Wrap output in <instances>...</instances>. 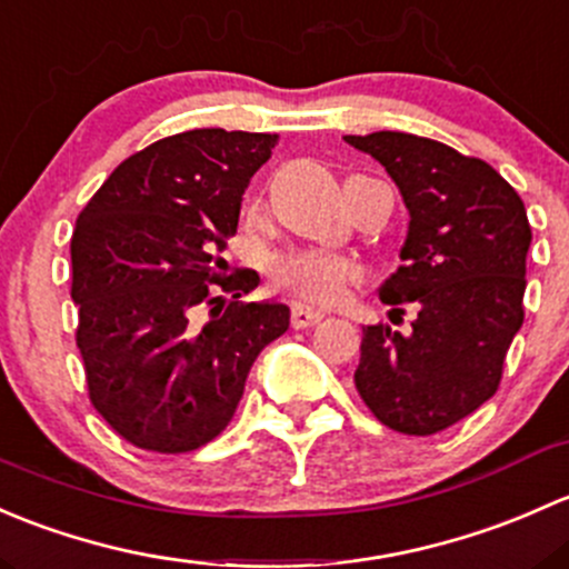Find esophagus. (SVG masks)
<instances>
[{
  "label": "esophagus",
  "mask_w": 569,
  "mask_h": 569,
  "mask_svg": "<svg viewBox=\"0 0 569 569\" xmlns=\"http://www.w3.org/2000/svg\"><path fill=\"white\" fill-rule=\"evenodd\" d=\"M290 320H292V328H312L323 320V312L312 307H303V303H292Z\"/></svg>",
  "instance_id": "1"
}]
</instances>
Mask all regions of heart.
I'll return each mask as SVG.
<instances>
[{"mask_svg": "<svg viewBox=\"0 0 569 569\" xmlns=\"http://www.w3.org/2000/svg\"><path fill=\"white\" fill-rule=\"evenodd\" d=\"M271 279L279 290L309 303H337L350 284L361 279L356 262L323 251H290L271 266Z\"/></svg>", "mask_w": 569, "mask_h": 569, "instance_id": "heart-1", "label": "heart"}]
</instances>
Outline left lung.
Masks as SVG:
<instances>
[{"instance_id": "left-lung-1", "label": "left lung", "mask_w": 569, "mask_h": 569, "mask_svg": "<svg viewBox=\"0 0 569 569\" xmlns=\"http://www.w3.org/2000/svg\"><path fill=\"white\" fill-rule=\"evenodd\" d=\"M345 142L383 163L411 216L402 266L380 284V301L419 309L411 333L365 328L356 389L386 427L432 436L501 383L523 326L531 243L523 199L490 163L436 139L375 131Z\"/></svg>"}]
</instances>
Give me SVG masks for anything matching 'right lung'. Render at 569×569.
<instances>
[{
  "instance_id": "add662e5",
  "label": "right lung",
  "mask_w": 569,
  "mask_h": 569,
  "mask_svg": "<svg viewBox=\"0 0 569 569\" xmlns=\"http://www.w3.org/2000/svg\"><path fill=\"white\" fill-rule=\"evenodd\" d=\"M277 139L224 128L158 139L76 219L70 298L90 402L133 447L180 455L213 441L260 350L290 326L284 303L241 301L260 277L227 273L219 257Z\"/></svg>"
}]
</instances>
